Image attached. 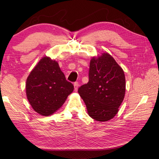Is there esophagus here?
<instances>
[{"label": "esophagus", "mask_w": 159, "mask_h": 159, "mask_svg": "<svg viewBox=\"0 0 159 159\" xmlns=\"http://www.w3.org/2000/svg\"><path fill=\"white\" fill-rule=\"evenodd\" d=\"M74 90L76 91H77V89H78V87H79V83L78 82H75L74 83Z\"/></svg>", "instance_id": "obj_1"}]
</instances>
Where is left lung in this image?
Returning <instances> with one entry per match:
<instances>
[{
	"label": "left lung",
	"instance_id": "8db88e82",
	"mask_svg": "<svg viewBox=\"0 0 159 159\" xmlns=\"http://www.w3.org/2000/svg\"><path fill=\"white\" fill-rule=\"evenodd\" d=\"M126 80L123 70L109 54L91 59L89 82L78 92L85 102L89 116L98 121L116 116L124 100Z\"/></svg>",
	"mask_w": 159,
	"mask_h": 159
}]
</instances>
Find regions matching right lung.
<instances>
[{
	"label": "right lung",
	"instance_id": "1",
	"mask_svg": "<svg viewBox=\"0 0 159 159\" xmlns=\"http://www.w3.org/2000/svg\"><path fill=\"white\" fill-rule=\"evenodd\" d=\"M73 90V84L66 80L58 63L48 57L39 61L26 79L29 102L42 116H48L55 113Z\"/></svg>",
	"mask_w": 159,
	"mask_h": 159
}]
</instances>
